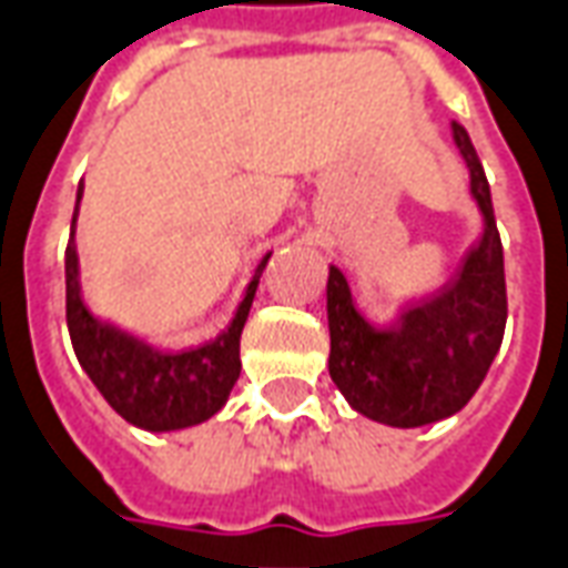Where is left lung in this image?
Here are the masks:
<instances>
[{
  "label": "left lung",
  "instance_id": "8db88e82",
  "mask_svg": "<svg viewBox=\"0 0 568 568\" xmlns=\"http://www.w3.org/2000/svg\"><path fill=\"white\" fill-rule=\"evenodd\" d=\"M453 136L468 162L470 195L484 213V239L456 281L406 308L394 327L379 329L364 321L345 275L329 265V376L357 413L394 428L440 422L468 404L498 355L508 321L505 253L484 164L458 122Z\"/></svg>",
  "mask_w": 568,
  "mask_h": 568
}]
</instances>
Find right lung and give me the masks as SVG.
I'll return each mask as SVG.
<instances>
[{
	"mask_svg": "<svg viewBox=\"0 0 568 568\" xmlns=\"http://www.w3.org/2000/svg\"><path fill=\"white\" fill-rule=\"evenodd\" d=\"M79 199H82V189L75 195V211H79ZM72 226H75V216H72ZM268 256L272 253H265L263 263L256 265L251 287L223 336L189 352H159L134 333L91 315L79 287V253L70 235L67 327H70L72 348L84 373L98 385V392L124 422L146 432H176V428L201 425L223 409L232 385L239 382L241 329H244L253 293H256Z\"/></svg>",
	"mask_w": 568,
	"mask_h": 568,
	"instance_id": "obj_1",
	"label": "right lung"
}]
</instances>
